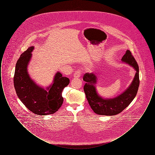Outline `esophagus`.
Wrapping results in <instances>:
<instances>
[{
  "label": "esophagus",
  "instance_id": "34e87169",
  "mask_svg": "<svg viewBox=\"0 0 155 155\" xmlns=\"http://www.w3.org/2000/svg\"><path fill=\"white\" fill-rule=\"evenodd\" d=\"M81 74H82V71L80 70H78L75 71L74 74V78H79L81 76Z\"/></svg>",
  "mask_w": 155,
  "mask_h": 155
}]
</instances>
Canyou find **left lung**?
<instances>
[{
  "instance_id": "obj_1",
  "label": "left lung",
  "mask_w": 155,
  "mask_h": 155,
  "mask_svg": "<svg viewBox=\"0 0 155 155\" xmlns=\"http://www.w3.org/2000/svg\"><path fill=\"white\" fill-rule=\"evenodd\" d=\"M121 60L133 67L136 73L129 87L123 94L116 97L104 99L98 95L95 87L97 81L95 74L87 73L83 77V80L86 82L84 86L86 97L92 109L97 114L106 116L117 114L131 103L137 94L140 85L139 67L137 62L129 50L126 51Z\"/></svg>"
}]
</instances>
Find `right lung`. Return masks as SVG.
Here are the masks:
<instances>
[{
  "label": "right lung",
  "instance_id": "obj_1",
  "mask_svg": "<svg viewBox=\"0 0 155 155\" xmlns=\"http://www.w3.org/2000/svg\"><path fill=\"white\" fill-rule=\"evenodd\" d=\"M34 49V46L29 47L17 61L14 75L15 90L20 100L31 111L38 115L51 114L62 105V91L69 84L70 80L57 72L53 84L46 89L37 85L27 71Z\"/></svg>",
  "mask_w": 155,
  "mask_h": 155
}]
</instances>
